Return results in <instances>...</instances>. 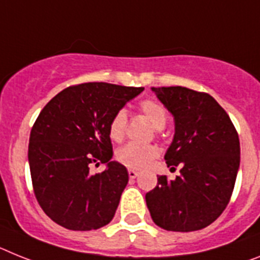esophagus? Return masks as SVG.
<instances>
[{
	"label": "esophagus",
	"mask_w": 260,
	"mask_h": 260,
	"mask_svg": "<svg viewBox=\"0 0 260 260\" xmlns=\"http://www.w3.org/2000/svg\"><path fill=\"white\" fill-rule=\"evenodd\" d=\"M128 176H129V178L134 180V178H136L137 176H139V172L134 171V169H129V171H128Z\"/></svg>",
	"instance_id": "1"
}]
</instances>
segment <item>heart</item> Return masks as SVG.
I'll return each instance as SVG.
<instances>
[{
  "instance_id": "b5f03b06",
  "label": "heart",
  "mask_w": 260,
  "mask_h": 260,
  "mask_svg": "<svg viewBox=\"0 0 260 260\" xmlns=\"http://www.w3.org/2000/svg\"><path fill=\"white\" fill-rule=\"evenodd\" d=\"M140 111L153 125L154 129H162L167 124L168 115L162 104L156 100L147 99L140 103ZM128 117L124 110L117 111L110 121L108 134L113 141L123 140L126 131ZM158 156V149L154 145H141V144L129 143L120 148L116 152V160L131 169H143L148 167Z\"/></svg>"
}]
</instances>
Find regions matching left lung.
<instances>
[{
    "label": "left lung",
    "instance_id": "8db88e82",
    "mask_svg": "<svg viewBox=\"0 0 260 260\" xmlns=\"http://www.w3.org/2000/svg\"><path fill=\"white\" fill-rule=\"evenodd\" d=\"M174 117V137L165 153L168 167L180 176H157L145 194L150 217L168 231L206 228L226 209L241 161L234 124L217 100L186 87H152Z\"/></svg>",
    "mask_w": 260,
    "mask_h": 260
}]
</instances>
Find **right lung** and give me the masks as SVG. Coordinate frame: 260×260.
<instances>
[{
  "instance_id": "right-lung-1",
  "label": "right lung",
  "mask_w": 260,
  "mask_h": 260,
  "mask_svg": "<svg viewBox=\"0 0 260 260\" xmlns=\"http://www.w3.org/2000/svg\"><path fill=\"white\" fill-rule=\"evenodd\" d=\"M143 87L82 83L60 91L41 111L30 132L29 165L37 201L55 223L88 231L112 221L128 184L112 158L108 126L113 115ZM106 163L91 175V163Z\"/></svg>"
}]
</instances>
